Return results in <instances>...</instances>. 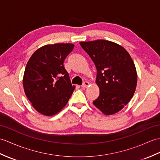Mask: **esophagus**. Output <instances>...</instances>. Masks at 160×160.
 Listing matches in <instances>:
<instances>
[{
  "instance_id": "obj_1",
  "label": "esophagus",
  "mask_w": 160,
  "mask_h": 160,
  "mask_svg": "<svg viewBox=\"0 0 160 160\" xmlns=\"http://www.w3.org/2000/svg\"><path fill=\"white\" fill-rule=\"evenodd\" d=\"M88 86H89V82H88L85 81V82H84L83 84L82 85V88H87Z\"/></svg>"
}]
</instances>
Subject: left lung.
I'll return each instance as SVG.
<instances>
[{
  "mask_svg": "<svg viewBox=\"0 0 160 160\" xmlns=\"http://www.w3.org/2000/svg\"><path fill=\"white\" fill-rule=\"evenodd\" d=\"M97 69L96 84L99 96L94 106L106 115L119 112L132 98L137 84V72L130 55L123 47L99 39L80 42Z\"/></svg>",
  "mask_w": 160,
  "mask_h": 160,
  "instance_id": "left-lung-1",
  "label": "left lung"
}]
</instances>
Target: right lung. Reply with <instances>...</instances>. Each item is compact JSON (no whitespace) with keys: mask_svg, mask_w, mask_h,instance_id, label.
I'll return each mask as SVG.
<instances>
[{"mask_svg":"<svg viewBox=\"0 0 160 160\" xmlns=\"http://www.w3.org/2000/svg\"><path fill=\"white\" fill-rule=\"evenodd\" d=\"M72 43L46 45L28 60L23 77L26 95L33 108L45 116H53L68 103L75 89L63 62L73 49Z\"/></svg>","mask_w":160,"mask_h":160,"instance_id":"1","label":"right lung"}]
</instances>
